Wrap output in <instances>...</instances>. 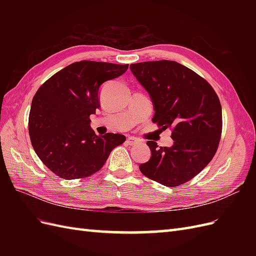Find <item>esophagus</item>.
Masks as SVG:
<instances>
[{"label":"esophagus","mask_w":256,"mask_h":256,"mask_svg":"<svg viewBox=\"0 0 256 256\" xmlns=\"http://www.w3.org/2000/svg\"><path fill=\"white\" fill-rule=\"evenodd\" d=\"M126 143L128 145H136L138 143V140H136V138H134V136H128L127 140H126Z\"/></svg>","instance_id":"1"}]
</instances>
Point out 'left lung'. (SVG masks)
Masks as SVG:
<instances>
[{"instance_id": "8db88e82", "label": "left lung", "mask_w": 256, "mask_h": 256, "mask_svg": "<svg viewBox=\"0 0 256 256\" xmlns=\"http://www.w3.org/2000/svg\"><path fill=\"white\" fill-rule=\"evenodd\" d=\"M138 81L154 104L152 122L172 129L174 144L158 147L148 141L150 161L140 171L168 187L180 186L196 176L212 161L222 132L218 95L204 78L174 60L131 64Z\"/></svg>"}]
</instances>
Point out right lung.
<instances>
[{
	"label": "right lung",
	"instance_id": "1",
	"mask_svg": "<svg viewBox=\"0 0 256 256\" xmlns=\"http://www.w3.org/2000/svg\"><path fill=\"white\" fill-rule=\"evenodd\" d=\"M128 64L81 60L66 66L38 88L28 116L30 143L44 164L64 180L88 177L126 141L120 134L97 136L90 115L99 109V90L125 74Z\"/></svg>",
	"mask_w": 256,
	"mask_h": 256
}]
</instances>
